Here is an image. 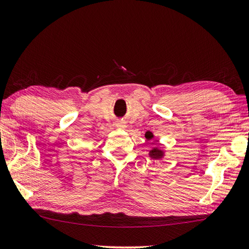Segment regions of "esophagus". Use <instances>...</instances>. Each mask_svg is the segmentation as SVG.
I'll return each mask as SVG.
<instances>
[{"label": "esophagus", "mask_w": 249, "mask_h": 249, "mask_svg": "<svg viewBox=\"0 0 249 249\" xmlns=\"http://www.w3.org/2000/svg\"><path fill=\"white\" fill-rule=\"evenodd\" d=\"M116 125H117V128H119V129L126 128V124H125L124 121H118V123L116 124Z\"/></svg>", "instance_id": "obj_1"}]
</instances>
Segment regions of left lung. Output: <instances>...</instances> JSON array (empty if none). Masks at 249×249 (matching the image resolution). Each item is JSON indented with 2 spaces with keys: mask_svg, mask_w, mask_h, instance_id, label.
Instances as JSON below:
<instances>
[{
  "mask_svg": "<svg viewBox=\"0 0 249 249\" xmlns=\"http://www.w3.org/2000/svg\"><path fill=\"white\" fill-rule=\"evenodd\" d=\"M153 133L149 132V131H147L146 133H145V138H146L147 140H151L153 139ZM163 156V152L160 151V149H158L157 147L156 148H153L151 152H149V157H152L154 159H160L161 157Z\"/></svg>",
  "mask_w": 249,
  "mask_h": 249,
  "instance_id": "left-lung-1",
  "label": "left lung"
}]
</instances>
